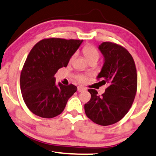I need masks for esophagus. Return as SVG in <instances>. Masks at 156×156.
I'll list each match as a JSON object with an SVG mask.
<instances>
[{
    "label": "esophagus",
    "instance_id": "esophagus-1",
    "mask_svg": "<svg viewBox=\"0 0 156 156\" xmlns=\"http://www.w3.org/2000/svg\"><path fill=\"white\" fill-rule=\"evenodd\" d=\"M85 90V88L81 86H78V92H80V91H83V90Z\"/></svg>",
    "mask_w": 156,
    "mask_h": 156
}]
</instances>
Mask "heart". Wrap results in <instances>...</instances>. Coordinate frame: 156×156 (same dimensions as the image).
I'll return each instance as SVG.
<instances>
[{
	"label": "heart",
	"instance_id": "heart-1",
	"mask_svg": "<svg viewBox=\"0 0 156 156\" xmlns=\"http://www.w3.org/2000/svg\"><path fill=\"white\" fill-rule=\"evenodd\" d=\"M83 53L85 58L89 62H96L100 58V53L98 52V50L95 47L90 44L86 45L83 48ZM75 57H76V54L73 55L71 58H70V61L73 60ZM76 79L80 82H84L87 79V77L80 75V76H77Z\"/></svg>",
	"mask_w": 156,
	"mask_h": 156
}]
</instances>
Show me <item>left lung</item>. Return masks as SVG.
I'll list each match as a JSON object with an SVG mask.
<instances>
[{
  "label": "left lung",
  "instance_id": "8db88e82",
  "mask_svg": "<svg viewBox=\"0 0 156 156\" xmlns=\"http://www.w3.org/2000/svg\"><path fill=\"white\" fill-rule=\"evenodd\" d=\"M104 64L96 79L107 84L105 93L88 89L90 99L84 105L88 118L97 125H111L129 112L135 98L137 75L135 61L127 49L117 43L105 42L99 45Z\"/></svg>",
  "mask_w": 156,
  "mask_h": 156
}]
</instances>
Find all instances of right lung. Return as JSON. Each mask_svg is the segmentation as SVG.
<instances>
[{"mask_svg":"<svg viewBox=\"0 0 156 156\" xmlns=\"http://www.w3.org/2000/svg\"><path fill=\"white\" fill-rule=\"evenodd\" d=\"M83 39H43L32 47L21 70L20 87L23 101L33 114L53 118L63 112L68 100L76 92L73 84L55 83V75L69 60Z\"/></svg>","mask_w":156,"mask_h":156,"instance_id":"add662e5","label":"right lung"}]
</instances>
